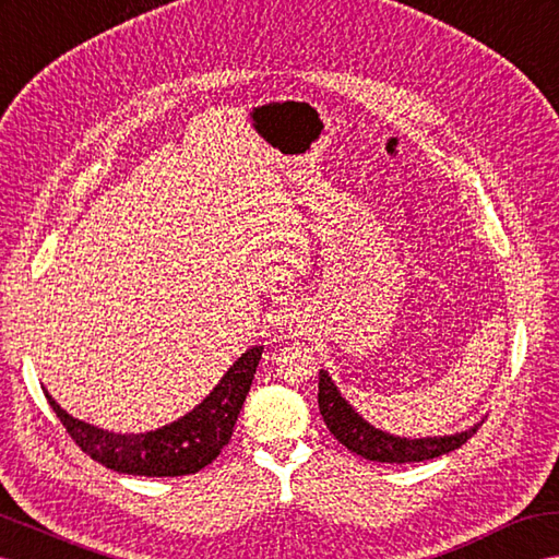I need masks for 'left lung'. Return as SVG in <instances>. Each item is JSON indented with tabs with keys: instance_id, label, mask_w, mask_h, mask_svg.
Segmentation results:
<instances>
[{
	"instance_id": "left-lung-1",
	"label": "left lung",
	"mask_w": 559,
	"mask_h": 559,
	"mask_svg": "<svg viewBox=\"0 0 559 559\" xmlns=\"http://www.w3.org/2000/svg\"><path fill=\"white\" fill-rule=\"evenodd\" d=\"M319 411L323 416V423L331 429L333 437L347 447L352 453L366 457V461L373 463H423L432 461L437 455L451 453L461 449L463 443L477 432L479 425H475L467 432L453 435V437H429V439H402L384 435L380 429L370 427L359 413L340 396L337 388L328 378V373L319 376Z\"/></svg>"
}]
</instances>
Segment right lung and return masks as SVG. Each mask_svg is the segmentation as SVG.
Instances as JSON below:
<instances>
[{
    "label": "right lung",
    "instance_id": "obj_1",
    "mask_svg": "<svg viewBox=\"0 0 559 559\" xmlns=\"http://www.w3.org/2000/svg\"><path fill=\"white\" fill-rule=\"evenodd\" d=\"M262 347H252L228 368L217 388L189 416L146 435H112L75 420L53 402V408L78 447L108 469L139 477H183L210 465L234 435L238 413L250 392Z\"/></svg>",
    "mask_w": 559,
    "mask_h": 559
}]
</instances>
